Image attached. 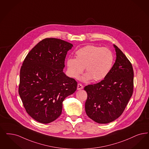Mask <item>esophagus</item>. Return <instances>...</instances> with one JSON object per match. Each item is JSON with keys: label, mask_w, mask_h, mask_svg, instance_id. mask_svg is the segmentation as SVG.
<instances>
[{"label": "esophagus", "mask_w": 149, "mask_h": 149, "mask_svg": "<svg viewBox=\"0 0 149 149\" xmlns=\"http://www.w3.org/2000/svg\"><path fill=\"white\" fill-rule=\"evenodd\" d=\"M84 88V86L81 84L78 83L77 84V89L81 90L83 89Z\"/></svg>", "instance_id": "1"}]
</instances>
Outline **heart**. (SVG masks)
I'll return each instance as SVG.
<instances>
[{
  "label": "heart",
  "mask_w": 149,
  "mask_h": 149,
  "mask_svg": "<svg viewBox=\"0 0 149 149\" xmlns=\"http://www.w3.org/2000/svg\"><path fill=\"white\" fill-rule=\"evenodd\" d=\"M75 56L76 59L67 60L68 72L72 77L76 78L85 68L87 73L83 77L84 81L91 79L95 81L102 80L107 76L113 64V54L105 47L88 45L77 50Z\"/></svg>",
  "instance_id": "obj_1"
}]
</instances>
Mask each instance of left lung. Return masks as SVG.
<instances>
[{"instance_id": "1", "label": "left lung", "mask_w": 149, "mask_h": 149, "mask_svg": "<svg viewBox=\"0 0 149 149\" xmlns=\"http://www.w3.org/2000/svg\"><path fill=\"white\" fill-rule=\"evenodd\" d=\"M116 58L107 76L100 82L88 85L85 111L99 124H107L124 112L134 89V70L130 61L117 46Z\"/></svg>"}]
</instances>
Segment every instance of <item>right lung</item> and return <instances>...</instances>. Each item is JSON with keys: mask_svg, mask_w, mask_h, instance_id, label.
I'll return each mask as SVG.
<instances>
[{"mask_svg": "<svg viewBox=\"0 0 149 149\" xmlns=\"http://www.w3.org/2000/svg\"><path fill=\"white\" fill-rule=\"evenodd\" d=\"M72 46L61 39L45 38L23 63L19 94L27 113L39 123L48 124L59 118L63 101L77 90L76 80L63 72L66 55Z\"/></svg>", "mask_w": 149, "mask_h": 149, "instance_id": "1", "label": "right lung"}]
</instances>
